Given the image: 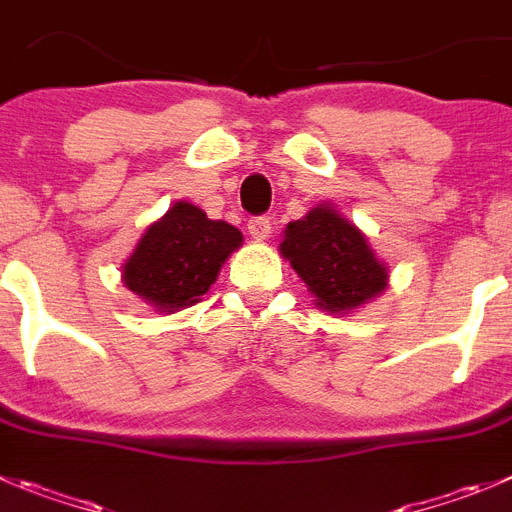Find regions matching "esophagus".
<instances>
[{"label": "esophagus", "mask_w": 512, "mask_h": 512, "mask_svg": "<svg viewBox=\"0 0 512 512\" xmlns=\"http://www.w3.org/2000/svg\"><path fill=\"white\" fill-rule=\"evenodd\" d=\"M247 232L255 237V240H267L272 232V224L267 217H250L247 219Z\"/></svg>", "instance_id": "1"}]
</instances>
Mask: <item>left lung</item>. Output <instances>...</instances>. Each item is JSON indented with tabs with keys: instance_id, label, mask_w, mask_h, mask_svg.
<instances>
[{
	"instance_id": "8db88e82",
	"label": "left lung",
	"mask_w": 512,
	"mask_h": 512,
	"mask_svg": "<svg viewBox=\"0 0 512 512\" xmlns=\"http://www.w3.org/2000/svg\"><path fill=\"white\" fill-rule=\"evenodd\" d=\"M280 252L328 313L376 298L389 278L364 234L331 207H315L308 217L290 222Z\"/></svg>"
}]
</instances>
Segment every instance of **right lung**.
<instances>
[{"label":"right lung","instance_id":"obj_1","mask_svg":"<svg viewBox=\"0 0 512 512\" xmlns=\"http://www.w3.org/2000/svg\"><path fill=\"white\" fill-rule=\"evenodd\" d=\"M240 245V229L209 219L194 204L179 202L146 229L123 265V283L148 305L174 313L199 303L229 252Z\"/></svg>","mask_w":512,"mask_h":512}]
</instances>
